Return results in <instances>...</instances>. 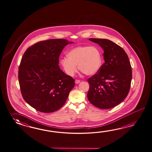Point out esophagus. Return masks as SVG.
<instances>
[{"label": "esophagus", "mask_w": 152, "mask_h": 152, "mask_svg": "<svg viewBox=\"0 0 152 152\" xmlns=\"http://www.w3.org/2000/svg\"><path fill=\"white\" fill-rule=\"evenodd\" d=\"M79 83H80V80H75V83L78 84Z\"/></svg>", "instance_id": "obj_1"}]
</instances>
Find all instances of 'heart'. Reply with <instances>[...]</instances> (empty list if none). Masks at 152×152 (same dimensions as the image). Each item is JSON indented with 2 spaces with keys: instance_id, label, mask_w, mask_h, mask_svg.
I'll return each instance as SVG.
<instances>
[{
  "instance_id": "1",
  "label": "heart",
  "mask_w": 152,
  "mask_h": 152,
  "mask_svg": "<svg viewBox=\"0 0 152 152\" xmlns=\"http://www.w3.org/2000/svg\"><path fill=\"white\" fill-rule=\"evenodd\" d=\"M68 57L60 61L65 73L73 76L78 68L87 75L96 74L102 65V56L99 48L89 45L78 46L70 50Z\"/></svg>"
}]
</instances>
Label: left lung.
Wrapping results in <instances>:
<instances>
[{
  "label": "left lung",
  "instance_id": "left-lung-1",
  "mask_svg": "<svg viewBox=\"0 0 152 152\" xmlns=\"http://www.w3.org/2000/svg\"><path fill=\"white\" fill-rule=\"evenodd\" d=\"M104 50V63L99 71L88 79L87 96L92 104L100 109L112 108L127 97L132 78L130 61L124 50L107 39L89 38Z\"/></svg>",
  "mask_w": 152,
  "mask_h": 152
}]
</instances>
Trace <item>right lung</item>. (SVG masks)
<instances>
[{"label": "right lung", "mask_w": 152, "mask_h": 152, "mask_svg": "<svg viewBox=\"0 0 152 152\" xmlns=\"http://www.w3.org/2000/svg\"><path fill=\"white\" fill-rule=\"evenodd\" d=\"M72 43L64 39L41 41L23 56L18 71L22 96L39 112L49 113L61 108L75 86L74 80L58 65L62 50Z\"/></svg>", "instance_id": "right-lung-1"}]
</instances>
